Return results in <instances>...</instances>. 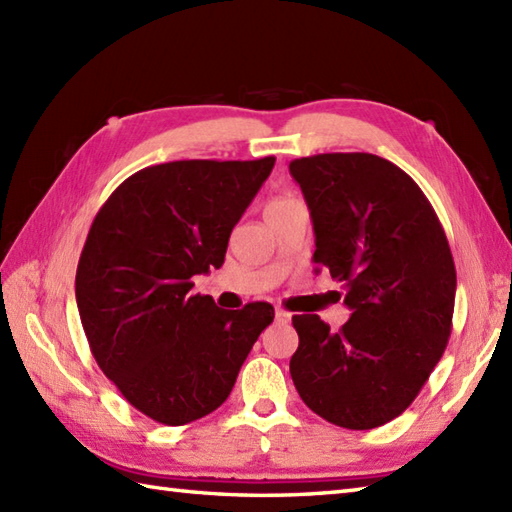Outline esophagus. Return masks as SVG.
<instances>
[{"mask_svg": "<svg viewBox=\"0 0 512 512\" xmlns=\"http://www.w3.org/2000/svg\"><path fill=\"white\" fill-rule=\"evenodd\" d=\"M290 317H292V314H290V312H286V310H281V308L275 312V319H277L279 323H288V321H290Z\"/></svg>", "mask_w": 512, "mask_h": 512, "instance_id": "1", "label": "esophagus"}]
</instances>
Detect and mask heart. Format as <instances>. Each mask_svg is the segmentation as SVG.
<instances>
[{
    "mask_svg": "<svg viewBox=\"0 0 512 512\" xmlns=\"http://www.w3.org/2000/svg\"><path fill=\"white\" fill-rule=\"evenodd\" d=\"M292 200H273L270 202L268 206H266V211H270V209H279V206H286V204H290Z\"/></svg>",
    "mask_w": 512,
    "mask_h": 512,
    "instance_id": "b5f03b06",
    "label": "heart"
}]
</instances>
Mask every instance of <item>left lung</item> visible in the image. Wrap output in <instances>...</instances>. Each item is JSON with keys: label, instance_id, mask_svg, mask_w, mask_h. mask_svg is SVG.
Masks as SVG:
<instances>
[{"label": "left lung", "instance_id": "8db88e82", "mask_svg": "<svg viewBox=\"0 0 512 512\" xmlns=\"http://www.w3.org/2000/svg\"><path fill=\"white\" fill-rule=\"evenodd\" d=\"M290 176L310 209L312 262L341 281L352 310L339 332L319 314L292 317V383L336 427H380L411 405L449 343L458 281L447 235L418 184L380 156L297 158Z\"/></svg>", "mask_w": 512, "mask_h": 512}]
</instances>
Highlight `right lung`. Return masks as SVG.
I'll return each instance as SVG.
<instances>
[{
    "instance_id": "1",
    "label": "right lung",
    "mask_w": 512,
    "mask_h": 512,
    "mask_svg": "<svg viewBox=\"0 0 512 512\" xmlns=\"http://www.w3.org/2000/svg\"><path fill=\"white\" fill-rule=\"evenodd\" d=\"M275 167L176 160L129 176L96 213L76 268L90 350L129 405L180 427L215 411L275 310H222L193 277L224 264L233 226Z\"/></svg>"
}]
</instances>
